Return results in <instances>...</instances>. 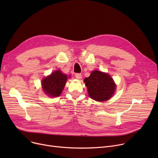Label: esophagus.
<instances>
[{"label":"esophagus","mask_w":158,"mask_h":158,"mask_svg":"<svg viewBox=\"0 0 158 158\" xmlns=\"http://www.w3.org/2000/svg\"><path fill=\"white\" fill-rule=\"evenodd\" d=\"M76 77L77 79H81L82 78V75L81 73H76Z\"/></svg>","instance_id":"esophagus-1"}]
</instances>
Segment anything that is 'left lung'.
<instances>
[{"instance_id": "1", "label": "left lung", "mask_w": 158, "mask_h": 158, "mask_svg": "<svg viewBox=\"0 0 158 158\" xmlns=\"http://www.w3.org/2000/svg\"><path fill=\"white\" fill-rule=\"evenodd\" d=\"M84 82L89 97L98 102L109 100L117 87L110 75L98 70H94Z\"/></svg>"}]
</instances>
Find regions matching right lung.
I'll list each match as a JSON object with an SVG mask.
<instances>
[{"instance_id":"obj_1","label":"right lung","mask_w":158,"mask_h":158,"mask_svg":"<svg viewBox=\"0 0 158 158\" xmlns=\"http://www.w3.org/2000/svg\"><path fill=\"white\" fill-rule=\"evenodd\" d=\"M68 76L60 70L53 72L41 81L45 94L51 97H59L64 88Z\"/></svg>"}]
</instances>
